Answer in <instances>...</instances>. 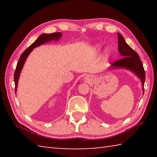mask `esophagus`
<instances>
[{
    "instance_id": "esophagus-1",
    "label": "esophagus",
    "mask_w": 157,
    "mask_h": 157,
    "mask_svg": "<svg viewBox=\"0 0 157 157\" xmlns=\"http://www.w3.org/2000/svg\"><path fill=\"white\" fill-rule=\"evenodd\" d=\"M92 79V77L91 76H87V77H86L85 78V80L86 81V82H90V80Z\"/></svg>"
}]
</instances>
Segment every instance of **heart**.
I'll return each mask as SVG.
<instances>
[{
  "instance_id": "obj_1",
  "label": "heart",
  "mask_w": 157,
  "mask_h": 157,
  "mask_svg": "<svg viewBox=\"0 0 157 157\" xmlns=\"http://www.w3.org/2000/svg\"><path fill=\"white\" fill-rule=\"evenodd\" d=\"M101 45H98H98H96V48H97L98 50L101 48ZM106 54H108V51H106Z\"/></svg>"
}]
</instances>
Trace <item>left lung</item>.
<instances>
[{"mask_svg":"<svg viewBox=\"0 0 157 157\" xmlns=\"http://www.w3.org/2000/svg\"><path fill=\"white\" fill-rule=\"evenodd\" d=\"M118 51L123 58L113 63L111 67L115 68H125L134 72L140 79L144 92L145 71L138 54L127 44L122 35L118 33ZM144 94V93H143Z\"/></svg>","mask_w":157,"mask_h":157,"instance_id":"1","label":"left lung"}]
</instances>
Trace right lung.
<instances>
[{"label":"right lung","mask_w":157,"mask_h":157,"mask_svg":"<svg viewBox=\"0 0 157 157\" xmlns=\"http://www.w3.org/2000/svg\"><path fill=\"white\" fill-rule=\"evenodd\" d=\"M61 36H62V34L60 32H55V33H52V34H42L39 36L38 39L36 40L33 44H32L30 46H29L27 49H25V51L22 53L21 55L20 56L17 64L15 71L14 73L15 94L17 92V84H18V80H19L20 73H21L23 65H24L25 60L27 59V57L29 55V53L32 51V50L34 48L40 46L43 44H45L46 42H51L52 40L57 41L58 40H59L60 38L61 37Z\"/></svg>","instance_id":"add662e5"}]
</instances>
